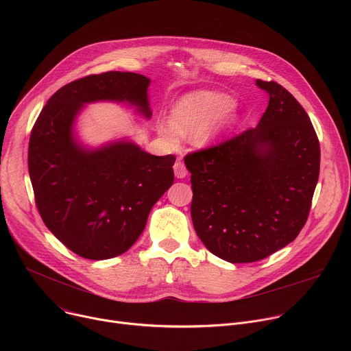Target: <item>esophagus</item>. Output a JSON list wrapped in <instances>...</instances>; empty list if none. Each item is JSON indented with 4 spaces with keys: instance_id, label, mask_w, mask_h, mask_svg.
<instances>
[{
    "instance_id": "1",
    "label": "esophagus",
    "mask_w": 351,
    "mask_h": 351,
    "mask_svg": "<svg viewBox=\"0 0 351 351\" xmlns=\"http://www.w3.org/2000/svg\"><path fill=\"white\" fill-rule=\"evenodd\" d=\"M173 172L178 179H183L187 176V169L182 161H176L173 165Z\"/></svg>"
}]
</instances>
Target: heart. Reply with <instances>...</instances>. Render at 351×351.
<instances>
[{
    "label": "heart",
    "instance_id": "obj_1",
    "mask_svg": "<svg viewBox=\"0 0 351 351\" xmlns=\"http://www.w3.org/2000/svg\"><path fill=\"white\" fill-rule=\"evenodd\" d=\"M234 106L233 99L219 91L202 90L184 95L172 110V121L160 119L157 133L171 147L179 145L182 136L197 144H206L218 137L234 121L228 114Z\"/></svg>",
    "mask_w": 351,
    "mask_h": 351
}]
</instances>
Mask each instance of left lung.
<instances>
[{"mask_svg":"<svg viewBox=\"0 0 351 351\" xmlns=\"http://www.w3.org/2000/svg\"><path fill=\"white\" fill-rule=\"evenodd\" d=\"M257 128L186 156L191 219L210 252L232 264L263 260L307 222L319 176V141L297 99L275 82Z\"/></svg>","mask_w":351,"mask_h":351,"instance_id":"left-lung-1","label":"left lung"}]
</instances>
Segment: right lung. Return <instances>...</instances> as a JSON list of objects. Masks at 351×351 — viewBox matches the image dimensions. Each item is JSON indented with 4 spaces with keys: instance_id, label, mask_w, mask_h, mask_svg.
<instances>
[{
    "instance_id": "right-lung-1",
    "label": "right lung",
    "mask_w": 351,
    "mask_h": 351,
    "mask_svg": "<svg viewBox=\"0 0 351 351\" xmlns=\"http://www.w3.org/2000/svg\"><path fill=\"white\" fill-rule=\"evenodd\" d=\"M148 77L106 72L61 87L41 110L29 141V175L37 210L51 233L87 260L123 254L173 183V156L145 153L128 138L91 148L75 123L84 106L123 103L152 118Z\"/></svg>"
}]
</instances>
